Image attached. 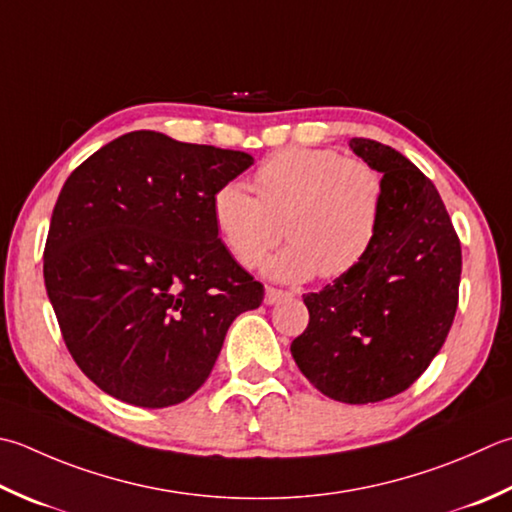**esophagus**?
<instances>
[{
	"label": "esophagus",
	"mask_w": 512,
	"mask_h": 512,
	"mask_svg": "<svg viewBox=\"0 0 512 512\" xmlns=\"http://www.w3.org/2000/svg\"><path fill=\"white\" fill-rule=\"evenodd\" d=\"M288 297H293V293H288V290H282V288H275V286H268L266 295H264V302L268 306H273V304L284 302V299H288Z\"/></svg>",
	"instance_id": "esophagus-1"
}]
</instances>
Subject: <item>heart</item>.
I'll return each mask as SVG.
<instances>
[{
	"label": "heart",
	"mask_w": 512,
	"mask_h": 512,
	"mask_svg": "<svg viewBox=\"0 0 512 512\" xmlns=\"http://www.w3.org/2000/svg\"><path fill=\"white\" fill-rule=\"evenodd\" d=\"M253 186L255 195L235 182L219 186L210 197V219L246 268L262 262L286 233L290 244L266 262V273L286 282L355 270L384 222L382 173L330 148L277 150L257 166Z\"/></svg>",
	"instance_id": "1"
}]
</instances>
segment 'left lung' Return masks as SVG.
<instances>
[{
	"mask_svg": "<svg viewBox=\"0 0 512 512\" xmlns=\"http://www.w3.org/2000/svg\"><path fill=\"white\" fill-rule=\"evenodd\" d=\"M348 146L384 175V222L362 264L304 295L310 322L290 353L319 393L375 404L413 386L444 346L462 244L437 188L413 162L373 139L353 137Z\"/></svg>",
	"mask_w": 512,
	"mask_h": 512,
	"instance_id": "obj_1",
	"label": "left lung"
}]
</instances>
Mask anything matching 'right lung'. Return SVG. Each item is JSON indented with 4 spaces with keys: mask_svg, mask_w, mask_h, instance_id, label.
I'll use <instances>...</instances> for the list:
<instances>
[{
    "mask_svg": "<svg viewBox=\"0 0 512 512\" xmlns=\"http://www.w3.org/2000/svg\"><path fill=\"white\" fill-rule=\"evenodd\" d=\"M253 164L155 130L113 139L57 197L46 293L82 373L119 402L166 408L202 386L237 315L264 302L210 219V197Z\"/></svg>",
    "mask_w": 512,
    "mask_h": 512,
    "instance_id": "add662e5",
    "label": "right lung"
}]
</instances>
